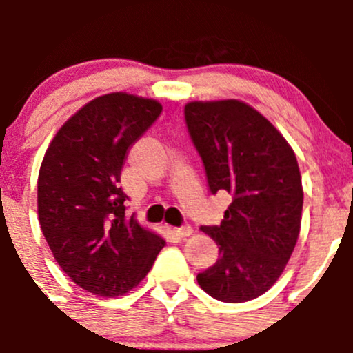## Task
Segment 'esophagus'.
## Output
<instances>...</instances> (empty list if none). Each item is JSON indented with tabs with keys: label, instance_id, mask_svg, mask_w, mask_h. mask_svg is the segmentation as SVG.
Here are the masks:
<instances>
[{
	"label": "esophagus",
	"instance_id": "esophagus-1",
	"mask_svg": "<svg viewBox=\"0 0 353 353\" xmlns=\"http://www.w3.org/2000/svg\"><path fill=\"white\" fill-rule=\"evenodd\" d=\"M172 234L177 237H190L193 234V229L190 225H184V227H176L172 229Z\"/></svg>",
	"mask_w": 353,
	"mask_h": 353
}]
</instances>
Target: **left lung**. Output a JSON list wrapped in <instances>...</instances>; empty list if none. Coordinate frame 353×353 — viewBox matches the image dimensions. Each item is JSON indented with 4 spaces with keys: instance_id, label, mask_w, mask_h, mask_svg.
Segmentation results:
<instances>
[{
    "instance_id": "left-lung-1",
    "label": "left lung",
    "mask_w": 353,
    "mask_h": 353,
    "mask_svg": "<svg viewBox=\"0 0 353 353\" xmlns=\"http://www.w3.org/2000/svg\"><path fill=\"white\" fill-rule=\"evenodd\" d=\"M188 130L213 194L232 203L220 225L201 227L220 258L198 273L199 287L223 302H245L280 279L301 232V170L283 134L237 99L184 105Z\"/></svg>"
}]
</instances>
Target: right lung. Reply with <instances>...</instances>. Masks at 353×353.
Segmentation results:
<instances>
[{
	"label": "right lung",
	"instance_id": "add662e5",
	"mask_svg": "<svg viewBox=\"0 0 353 353\" xmlns=\"http://www.w3.org/2000/svg\"><path fill=\"white\" fill-rule=\"evenodd\" d=\"M162 112L155 99L112 92L87 102L63 124L42 159L37 213L63 272L101 297H116L147 276L165 241L126 216L119 188L128 148Z\"/></svg>",
	"mask_w": 353,
	"mask_h": 353
}]
</instances>
